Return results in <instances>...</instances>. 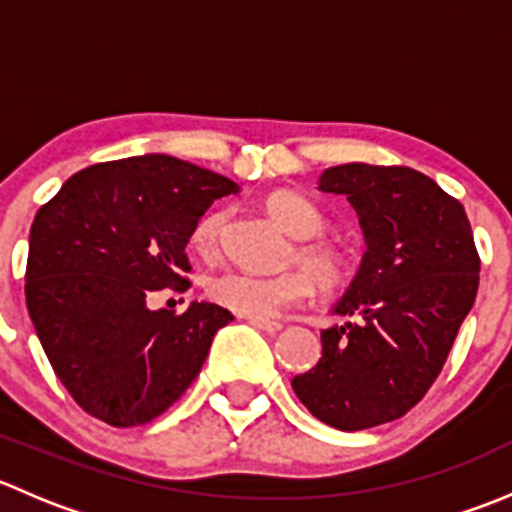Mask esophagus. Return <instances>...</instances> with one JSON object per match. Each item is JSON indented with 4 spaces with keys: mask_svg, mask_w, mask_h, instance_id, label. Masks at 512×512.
Wrapping results in <instances>:
<instances>
[{
    "mask_svg": "<svg viewBox=\"0 0 512 512\" xmlns=\"http://www.w3.org/2000/svg\"><path fill=\"white\" fill-rule=\"evenodd\" d=\"M247 322H250L255 329H262V332L267 334H277L282 329L280 322H270V319H247Z\"/></svg>",
    "mask_w": 512,
    "mask_h": 512,
    "instance_id": "obj_1",
    "label": "esophagus"
}]
</instances>
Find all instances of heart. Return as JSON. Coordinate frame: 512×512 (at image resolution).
I'll use <instances>...</instances> for the list:
<instances>
[{
	"label": "heart",
	"instance_id": "obj_1",
	"mask_svg": "<svg viewBox=\"0 0 512 512\" xmlns=\"http://www.w3.org/2000/svg\"><path fill=\"white\" fill-rule=\"evenodd\" d=\"M267 213L275 218V223L285 227L292 237L304 240L297 247V260L310 270L294 267V270L280 272V275H250L240 270H225L208 282V297L218 307L230 309L232 314H240L247 319H270L280 309L297 304L309 297L314 282L324 289H334L347 277V260L334 245L312 237L322 235L324 220L322 210L299 193H275L267 198ZM225 213L203 215L193 230V247L203 257H215L220 252L223 240ZM315 280L312 281L311 277Z\"/></svg>",
	"mask_w": 512,
	"mask_h": 512
}]
</instances>
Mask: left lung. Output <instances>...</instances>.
Listing matches in <instances>:
<instances>
[{"instance_id": "8db88e82", "label": "left lung", "mask_w": 512, "mask_h": 512, "mask_svg": "<svg viewBox=\"0 0 512 512\" xmlns=\"http://www.w3.org/2000/svg\"><path fill=\"white\" fill-rule=\"evenodd\" d=\"M319 190L347 195L366 252L332 307L347 322L322 329V359L292 389L327 426L361 431L431 389L476 302L480 257L463 205L414 168L334 165Z\"/></svg>"}]
</instances>
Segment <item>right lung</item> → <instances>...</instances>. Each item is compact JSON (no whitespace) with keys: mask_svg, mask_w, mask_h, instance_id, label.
<instances>
[{"mask_svg":"<svg viewBox=\"0 0 512 512\" xmlns=\"http://www.w3.org/2000/svg\"><path fill=\"white\" fill-rule=\"evenodd\" d=\"M225 175L148 153L91 165L41 205L29 232L27 307L56 376L86 414L143 426L185 394L227 309H148L156 289L185 292L188 245Z\"/></svg>","mask_w":512,"mask_h":512,"instance_id":"right-lung-1","label":"right lung"}]
</instances>
